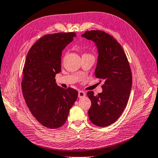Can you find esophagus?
Instances as JSON below:
<instances>
[{"label":"esophagus","instance_id":"obj_1","mask_svg":"<svg viewBox=\"0 0 158 158\" xmlns=\"http://www.w3.org/2000/svg\"><path fill=\"white\" fill-rule=\"evenodd\" d=\"M85 95H86V93H85V92H83V91H82V90H80V91H79L78 97H79V98H83V97H85Z\"/></svg>","mask_w":158,"mask_h":158}]
</instances>
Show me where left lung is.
Here are the masks:
<instances>
[{
  "label": "left lung",
  "instance_id": "left-lung-1",
  "mask_svg": "<svg viewBox=\"0 0 158 158\" xmlns=\"http://www.w3.org/2000/svg\"><path fill=\"white\" fill-rule=\"evenodd\" d=\"M82 37L95 42L98 52L95 77L104 82L101 93L88 92L91 101L89 118L98 127L109 126L118 119L127 104L132 85L130 66L122 46L112 35L92 30Z\"/></svg>",
  "mask_w": 158,
  "mask_h": 158
}]
</instances>
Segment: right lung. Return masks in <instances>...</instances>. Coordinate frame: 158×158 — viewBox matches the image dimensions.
Segmentation results:
<instances>
[{
    "label": "right lung",
    "instance_id": "add662e5",
    "mask_svg": "<svg viewBox=\"0 0 158 158\" xmlns=\"http://www.w3.org/2000/svg\"><path fill=\"white\" fill-rule=\"evenodd\" d=\"M75 35L74 32L45 35L26 57L21 83L24 100L36 120L49 129L64 125L78 96L75 89L60 88L55 79L61 71L62 51Z\"/></svg>",
    "mask_w": 158,
    "mask_h": 158
}]
</instances>
